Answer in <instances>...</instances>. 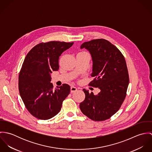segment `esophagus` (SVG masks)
<instances>
[{
  "label": "esophagus",
  "mask_w": 152,
  "mask_h": 152,
  "mask_svg": "<svg viewBox=\"0 0 152 152\" xmlns=\"http://www.w3.org/2000/svg\"><path fill=\"white\" fill-rule=\"evenodd\" d=\"M71 93H74L75 92H76L77 91V88L74 86H71Z\"/></svg>",
  "instance_id": "1"
}]
</instances>
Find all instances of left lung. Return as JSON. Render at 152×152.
I'll use <instances>...</instances> for the list:
<instances>
[{"label": "left lung", "instance_id": "8db88e82", "mask_svg": "<svg viewBox=\"0 0 152 152\" xmlns=\"http://www.w3.org/2000/svg\"><path fill=\"white\" fill-rule=\"evenodd\" d=\"M89 51L92 61L94 79L89 86L101 91L95 95L83 89L86 98L80 108L87 117L94 121L108 119L120 108L126 94L129 79L125 59L121 52L105 39L85 42L81 49Z\"/></svg>", "mask_w": 152, "mask_h": 152}]
</instances>
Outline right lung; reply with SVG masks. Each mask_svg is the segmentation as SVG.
I'll return each mask as SVG.
<instances>
[{"label": "right lung", "mask_w": 152, "mask_h": 152, "mask_svg": "<svg viewBox=\"0 0 152 152\" xmlns=\"http://www.w3.org/2000/svg\"><path fill=\"white\" fill-rule=\"evenodd\" d=\"M73 44L41 43L24 58L19 76V93L28 111L39 119L47 120L56 116L70 92V87L66 84L54 89L51 74L58 70L60 56Z\"/></svg>", "instance_id": "obj_1"}]
</instances>
